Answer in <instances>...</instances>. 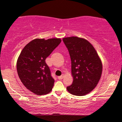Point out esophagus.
Returning a JSON list of instances; mask_svg holds the SVG:
<instances>
[{
    "instance_id": "obj_1",
    "label": "esophagus",
    "mask_w": 122,
    "mask_h": 122,
    "mask_svg": "<svg viewBox=\"0 0 122 122\" xmlns=\"http://www.w3.org/2000/svg\"><path fill=\"white\" fill-rule=\"evenodd\" d=\"M64 75H62L61 76H58V79L59 80H61V79H62L64 78Z\"/></svg>"
}]
</instances>
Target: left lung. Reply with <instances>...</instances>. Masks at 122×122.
<instances>
[{"instance_id": "left-lung-1", "label": "left lung", "mask_w": 122, "mask_h": 122, "mask_svg": "<svg viewBox=\"0 0 122 122\" xmlns=\"http://www.w3.org/2000/svg\"><path fill=\"white\" fill-rule=\"evenodd\" d=\"M71 60L73 81L66 89L71 94L85 96L96 87L102 74L101 60L92 44L76 36L63 38Z\"/></svg>"}]
</instances>
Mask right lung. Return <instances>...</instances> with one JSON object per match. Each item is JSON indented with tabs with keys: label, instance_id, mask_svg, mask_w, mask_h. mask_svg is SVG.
Segmentation results:
<instances>
[{
	"label": "right lung",
	"instance_id": "add662e5",
	"mask_svg": "<svg viewBox=\"0 0 122 122\" xmlns=\"http://www.w3.org/2000/svg\"><path fill=\"white\" fill-rule=\"evenodd\" d=\"M58 38L36 39L28 43L17 60V70L25 87L36 95L50 93L54 79L45 60L60 45Z\"/></svg>",
	"mask_w": 122,
	"mask_h": 122
}]
</instances>
